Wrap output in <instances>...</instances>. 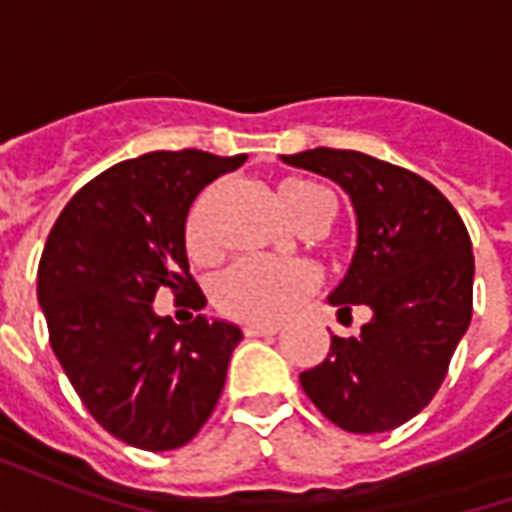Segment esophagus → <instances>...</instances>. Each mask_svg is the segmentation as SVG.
Instances as JSON below:
<instances>
[{"mask_svg":"<svg viewBox=\"0 0 512 512\" xmlns=\"http://www.w3.org/2000/svg\"><path fill=\"white\" fill-rule=\"evenodd\" d=\"M279 332H282V326H274V323H266V326L249 323V326H244L246 337H274V334Z\"/></svg>","mask_w":512,"mask_h":512,"instance_id":"34e87169","label":"esophagus"}]
</instances>
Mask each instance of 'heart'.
<instances>
[{"mask_svg": "<svg viewBox=\"0 0 512 512\" xmlns=\"http://www.w3.org/2000/svg\"><path fill=\"white\" fill-rule=\"evenodd\" d=\"M219 191L205 189L186 216V249L194 260H211L216 255L213 238V208ZM277 200L290 222L299 224L310 216L329 213V194L310 180H282ZM318 285V274L301 260H238L213 285V304L227 318L241 323H277L288 318Z\"/></svg>", "mask_w": 512, "mask_h": 512, "instance_id": "heart-1", "label": "heart"}]
</instances>
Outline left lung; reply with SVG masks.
<instances>
[{"instance_id": "left-lung-1", "label": "left lung", "mask_w": 512, "mask_h": 512, "mask_svg": "<svg viewBox=\"0 0 512 512\" xmlns=\"http://www.w3.org/2000/svg\"><path fill=\"white\" fill-rule=\"evenodd\" d=\"M334 180L356 216V249L329 293L337 312L365 304L359 337L332 334L321 365L299 376L323 417L348 433H384L417 417L439 392L472 321L469 233L433 183L356 150L282 156Z\"/></svg>"}]
</instances>
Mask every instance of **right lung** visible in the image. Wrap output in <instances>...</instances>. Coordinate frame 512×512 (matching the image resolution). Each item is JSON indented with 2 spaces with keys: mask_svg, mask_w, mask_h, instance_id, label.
<instances>
[{
  "mask_svg": "<svg viewBox=\"0 0 512 512\" xmlns=\"http://www.w3.org/2000/svg\"><path fill=\"white\" fill-rule=\"evenodd\" d=\"M246 156L156 150L120 161L73 194L51 227L38 301L65 376L115 439L150 452L178 450L208 422L235 345L230 321L197 315L178 326L156 315L158 288L194 290L186 216L208 183Z\"/></svg>",
  "mask_w": 512,
  "mask_h": 512,
  "instance_id": "1",
  "label": "right lung"
}]
</instances>
